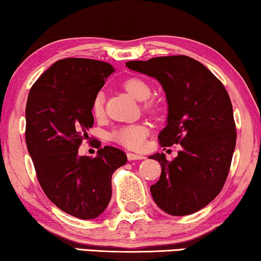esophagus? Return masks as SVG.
I'll use <instances>...</instances> for the list:
<instances>
[{
  "mask_svg": "<svg viewBox=\"0 0 261 261\" xmlns=\"http://www.w3.org/2000/svg\"><path fill=\"white\" fill-rule=\"evenodd\" d=\"M127 158L128 160H141V159H145L144 155H140V154H135V153H128L127 154Z\"/></svg>",
  "mask_w": 261,
  "mask_h": 261,
  "instance_id": "1",
  "label": "esophagus"
}]
</instances>
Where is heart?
<instances>
[{
	"label": "heart",
	"instance_id": "b5f03b06",
	"mask_svg": "<svg viewBox=\"0 0 261 261\" xmlns=\"http://www.w3.org/2000/svg\"><path fill=\"white\" fill-rule=\"evenodd\" d=\"M123 88L126 89L128 94L137 98L138 101H145L151 96V87H149L147 82L141 80V78H129L123 83ZM146 107L148 109L154 108V106L151 105V103ZM91 110L95 117H101L103 115V113H105V96H103L102 92L96 94L91 105ZM148 132V127L146 124H126V126H121L116 128L115 130H113L112 140L127 148L139 149L144 145Z\"/></svg>",
	"mask_w": 261,
	"mask_h": 261
}]
</instances>
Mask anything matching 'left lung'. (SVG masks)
Masks as SVG:
<instances>
[{"label": "left lung", "instance_id": "8db88e82", "mask_svg": "<svg viewBox=\"0 0 261 261\" xmlns=\"http://www.w3.org/2000/svg\"><path fill=\"white\" fill-rule=\"evenodd\" d=\"M126 66L162 84L169 109L159 142L181 145L172 162L164 153L149 156L162 166L152 197L169 215L198 212L220 194L229 172L237 142L229 95L203 64L187 56L133 60Z\"/></svg>", "mask_w": 261, "mask_h": 261}]
</instances>
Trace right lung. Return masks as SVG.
I'll list each match as a JSON object with an SVG mask.
<instances>
[{"label":"right lung","instance_id":"right-lung-1","mask_svg":"<svg viewBox=\"0 0 261 261\" xmlns=\"http://www.w3.org/2000/svg\"><path fill=\"white\" fill-rule=\"evenodd\" d=\"M114 72L108 63L66 58L49 66L31 88L26 106V144L39 183L60 210L96 219L112 198V176L127 163L119 148L105 146L95 158L78 154L94 124L91 105Z\"/></svg>","mask_w":261,"mask_h":261}]
</instances>
